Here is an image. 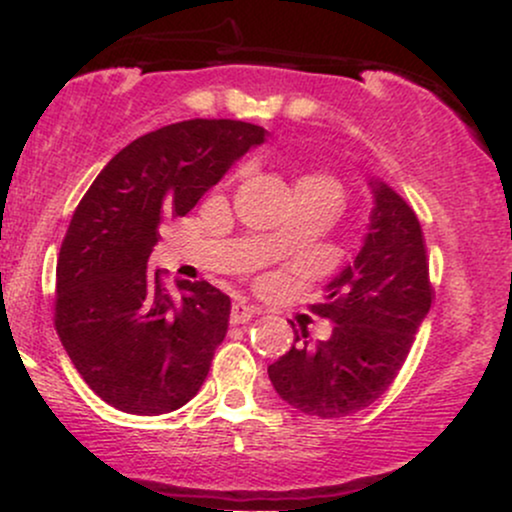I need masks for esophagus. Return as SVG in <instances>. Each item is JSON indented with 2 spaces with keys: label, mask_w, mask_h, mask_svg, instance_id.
Masks as SVG:
<instances>
[{
  "label": "esophagus",
  "mask_w": 512,
  "mask_h": 512,
  "mask_svg": "<svg viewBox=\"0 0 512 512\" xmlns=\"http://www.w3.org/2000/svg\"><path fill=\"white\" fill-rule=\"evenodd\" d=\"M257 310L248 303H233L231 305V325H245V322L255 317Z\"/></svg>",
  "instance_id": "34e87169"
}]
</instances>
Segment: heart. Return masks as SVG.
<instances>
[{
	"instance_id": "heart-1",
	"label": "heart",
	"mask_w": 512,
	"mask_h": 512,
	"mask_svg": "<svg viewBox=\"0 0 512 512\" xmlns=\"http://www.w3.org/2000/svg\"><path fill=\"white\" fill-rule=\"evenodd\" d=\"M301 182H320V185H325V187H330V190H334L339 195V187H337V182H334L332 178H327V175H308V178H303Z\"/></svg>"
}]
</instances>
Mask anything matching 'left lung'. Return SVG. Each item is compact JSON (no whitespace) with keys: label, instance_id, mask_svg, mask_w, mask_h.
Masks as SVG:
<instances>
[{"label":"left lung","instance_id":"8db88e82","mask_svg":"<svg viewBox=\"0 0 512 512\" xmlns=\"http://www.w3.org/2000/svg\"><path fill=\"white\" fill-rule=\"evenodd\" d=\"M373 209L354 262L327 284L313 313L332 322L327 342H296L267 368L274 390L303 414L339 419L366 409L395 383L433 301L426 243L414 209L370 180Z\"/></svg>","mask_w":512,"mask_h":512}]
</instances>
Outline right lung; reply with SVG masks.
<instances>
[{"label": "right lung", "instance_id": "right-lung-1", "mask_svg": "<svg viewBox=\"0 0 512 512\" xmlns=\"http://www.w3.org/2000/svg\"><path fill=\"white\" fill-rule=\"evenodd\" d=\"M264 134L240 120L161 127L110 158L76 207L57 260L55 330L110 407L168 414L202 387L231 298L209 281H180L173 298L146 262L161 221L185 216Z\"/></svg>", "mask_w": 512, "mask_h": 512}]
</instances>
